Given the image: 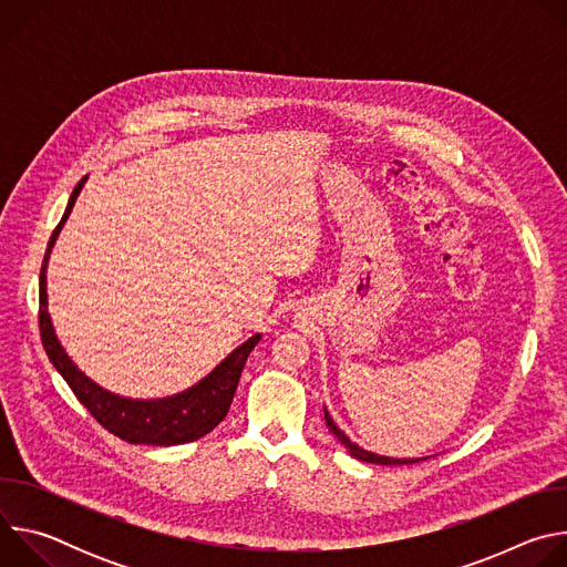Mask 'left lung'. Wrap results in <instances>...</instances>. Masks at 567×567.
I'll use <instances>...</instances> for the list:
<instances>
[{
  "instance_id": "left-lung-1",
  "label": "left lung",
  "mask_w": 567,
  "mask_h": 567,
  "mask_svg": "<svg viewBox=\"0 0 567 567\" xmlns=\"http://www.w3.org/2000/svg\"><path fill=\"white\" fill-rule=\"evenodd\" d=\"M326 424H328V429L332 431V435L350 451V455L352 457H357V460H361V462H372V464H383V466H396V464H415V462H422V460H426V457H415V460H399V457H385V455H377V453H372V451H365V449H361V446H357L337 424H334V420L330 417V413L326 411Z\"/></svg>"
}]
</instances>
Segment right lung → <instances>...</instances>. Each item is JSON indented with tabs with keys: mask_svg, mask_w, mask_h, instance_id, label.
Returning a JSON list of instances; mask_svg holds the SVG:
<instances>
[{
	"mask_svg": "<svg viewBox=\"0 0 567 567\" xmlns=\"http://www.w3.org/2000/svg\"><path fill=\"white\" fill-rule=\"evenodd\" d=\"M87 177L80 179V184L73 188L66 210L55 226L49 247L44 254L42 271H40V334L42 346L55 365V370L62 374V379L69 383L73 394L80 399V403L92 413V417L114 433L116 437L130 442V444H152V446H175L186 444L204 437L210 433L228 413L233 394L239 383L241 368H245L251 350L258 346L262 334L251 337L249 341L235 348L210 374H206L199 383L193 388L164 396V399H130L114 394L105 388H101L96 381H92L85 372H80L75 363L69 359L64 348L60 346L53 322L49 316V302H47V265L51 249L58 239V233L62 230V224L66 221L75 197L83 190Z\"/></svg>",
	"mask_w": 567,
	"mask_h": 567,
	"instance_id": "add662e5",
	"label": "right lung"
}]
</instances>
